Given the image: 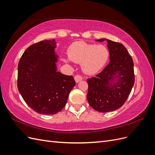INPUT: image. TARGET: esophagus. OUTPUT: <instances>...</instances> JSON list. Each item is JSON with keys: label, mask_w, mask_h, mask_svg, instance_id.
Segmentation results:
<instances>
[{"label": "esophagus", "mask_w": 155, "mask_h": 155, "mask_svg": "<svg viewBox=\"0 0 155 155\" xmlns=\"http://www.w3.org/2000/svg\"><path fill=\"white\" fill-rule=\"evenodd\" d=\"M82 79H83L82 77L81 76H79V75H76V76H75V77H74V79L76 83H78L80 81H81Z\"/></svg>", "instance_id": "esophagus-1"}]
</instances>
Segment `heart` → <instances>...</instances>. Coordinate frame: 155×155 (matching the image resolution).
<instances>
[{
  "mask_svg": "<svg viewBox=\"0 0 155 155\" xmlns=\"http://www.w3.org/2000/svg\"><path fill=\"white\" fill-rule=\"evenodd\" d=\"M68 56L74 63H81L83 72L91 76L104 68L109 59V51L104 45L76 41L68 47ZM63 61L70 62L69 59H63Z\"/></svg>",
  "mask_w": 155,
  "mask_h": 155,
  "instance_id": "heart-1",
  "label": "heart"
}]
</instances>
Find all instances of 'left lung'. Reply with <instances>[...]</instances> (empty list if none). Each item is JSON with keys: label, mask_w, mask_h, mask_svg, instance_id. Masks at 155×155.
I'll use <instances>...</instances> for the list:
<instances>
[{"label": "left lung", "mask_w": 155, "mask_h": 155, "mask_svg": "<svg viewBox=\"0 0 155 155\" xmlns=\"http://www.w3.org/2000/svg\"><path fill=\"white\" fill-rule=\"evenodd\" d=\"M110 62L102 71L87 79L88 104L100 112L116 110L127 99L134 83V63L125 46L107 39Z\"/></svg>", "instance_id": "obj_1"}]
</instances>
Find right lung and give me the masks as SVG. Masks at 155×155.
<instances>
[{
    "mask_svg": "<svg viewBox=\"0 0 155 155\" xmlns=\"http://www.w3.org/2000/svg\"><path fill=\"white\" fill-rule=\"evenodd\" d=\"M55 39L31 45L18 64L17 87L31 109L42 114H55L67 104L76 85L71 76L57 71L58 55Z\"/></svg>",
    "mask_w": 155,
    "mask_h": 155,
    "instance_id": "right-lung-1",
    "label": "right lung"
}]
</instances>
